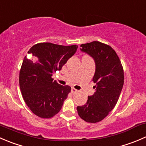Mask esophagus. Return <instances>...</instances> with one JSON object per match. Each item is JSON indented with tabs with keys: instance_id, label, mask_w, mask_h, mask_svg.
<instances>
[{
	"instance_id": "34e87169",
	"label": "esophagus",
	"mask_w": 146,
	"mask_h": 146,
	"mask_svg": "<svg viewBox=\"0 0 146 146\" xmlns=\"http://www.w3.org/2000/svg\"><path fill=\"white\" fill-rule=\"evenodd\" d=\"M78 91V90H76V89L74 88H71V93H77Z\"/></svg>"
}]
</instances>
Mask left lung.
<instances>
[{"label":"left lung","instance_id":"obj_1","mask_svg":"<svg viewBox=\"0 0 146 146\" xmlns=\"http://www.w3.org/2000/svg\"><path fill=\"white\" fill-rule=\"evenodd\" d=\"M80 47V50L95 61L93 81L96 83V91L88 97L86 104L78 106L77 111L82 119L94 123L106 118L116 105L123 86V69L118 55L111 46L93 41Z\"/></svg>","mask_w":146,"mask_h":146}]
</instances>
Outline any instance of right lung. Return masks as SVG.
Returning a JSON list of instances; mask_svg holds the SVG:
<instances>
[{"label":"right lung","instance_id":"1","mask_svg":"<svg viewBox=\"0 0 146 146\" xmlns=\"http://www.w3.org/2000/svg\"><path fill=\"white\" fill-rule=\"evenodd\" d=\"M78 46H60L50 43L34 45L25 56L19 76V84L25 103L35 115L50 118L58 113L71 88L61 86L52 78L76 53Z\"/></svg>","mask_w":146,"mask_h":146}]
</instances>
